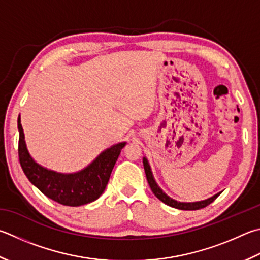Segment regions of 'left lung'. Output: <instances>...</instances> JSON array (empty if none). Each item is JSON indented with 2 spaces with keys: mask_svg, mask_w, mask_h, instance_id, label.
<instances>
[{
  "mask_svg": "<svg viewBox=\"0 0 260 260\" xmlns=\"http://www.w3.org/2000/svg\"><path fill=\"white\" fill-rule=\"evenodd\" d=\"M143 166H144V171H145V175H146V179H148V183L151 187V190L154 193V196L158 198L160 201H162L164 204H166L168 206L173 207V208L176 209H181V210H198L201 208H205L208 205H210L212 201H214L217 197H218L221 192L217 193V194L212 196L208 199L206 200H201V201H196V202H181L177 200L172 199L171 197H168L166 193H165L161 188L159 187V185L155 182V179L153 177V174L151 172V167L149 165L148 159L145 157H143Z\"/></svg>",
  "mask_w": 260,
  "mask_h": 260,
  "instance_id": "1",
  "label": "left lung"
}]
</instances>
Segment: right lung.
Listing matches in <instances>:
<instances>
[{
    "label": "right lung",
    "mask_w": 260,
    "mask_h": 260,
    "mask_svg": "<svg viewBox=\"0 0 260 260\" xmlns=\"http://www.w3.org/2000/svg\"><path fill=\"white\" fill-rule=\"evenodd\" d=\"M19 161L29 182L50 199L63 206L78 207L95 201L105 191L112 169L126 142L111 145L82 171L59 173L37 164L27 149L25 134L18 117Z\"/></svg>",
    "instance_id": "right-lung-1"
}]
</instances>
